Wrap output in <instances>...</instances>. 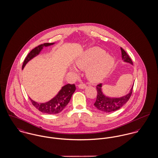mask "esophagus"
<instances>
[{"label":"esophagus","instance_id":"1","mask_svg":"<svg viewBox=\"0 0 158 158\" xmlns=\"http://www.w3.org/2000/svg\"><path fill=\"white\" fill-rule=\"evenodd\" d=\"M78 86H79V88H81V89H84L85 88H86V86L85 84H79Z\"/></svg>","mask_w":158,"mask_h":158}]
</instances>
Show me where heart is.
Returning <instances> with one entry per match:
<instances>
[{
	"label": "heart",
	"instance_id": "b5f03b06",
	"mask_svg": "<svg viewBox=\"0 0 158 158\" xmlns=\"http://www.w3.org/2000/svg\"><path fill=\"white\" fill-rule=\"evenodd\" d=\"M114 61L106 55V52L100 48L94 47L88 50L76 61L77 67L86 70V76L93 83L102 81L113 67ZM73 71L76 72L75 69Z\"/></svg>",
	"mask_w": 158,
	"mask_h": 158
}]
</instances>
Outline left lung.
<instances>
[{"label":"left lung","instance_id":"obj_1","mask_svg":"<svg viewBox=\"0 0 158 158\" xmlns=\"http://www.w3.org/2000/svg\"><path fill=\"white\" fill-rule=\"evenodd\" d=\"M121 50L122 59L124 61L133 64L132 61L131 60L129 56L127 54V53L124 51V50L121 48ZM133 88L134 85L132 86L129 93L123 97L120 98H109L105 96L103 94L102 91V84H99L96 86L97 91V98L95 103H94V105L97 109L104 112L108 113L115 111L121 108L129 100V99L132 95Z\"/></svg>","mask_w":158,"mask_h":158}]
</instances>
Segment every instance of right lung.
Returning a JSON list of instances; mask_svg holds the SVG:
<instances>
[{
  "label": "right lung",
  "instance_id": "add662e5",
  "mask_svg": "<svg viewBox=\"0 0 158 158\" xmlns=\"http://www.w3.org/2000/svg\"><path fill=\"white\" fill-rule=\"evenodd\" d=\"M54 43H44L40 44L35 48L32 49L27 55L23 62L22 65V69L24 68L25 65L28 61H30L34 57L36 56L39 54L40 51L43 48V47H47ZM76 90V86L74 84H67L62 86V89L60 91L58 94L50 101L46 103H37L32 100L31 98L30 100L32 105L38 109L40 111L43 113L48 114H58L61 112L65 107L70 102L71 97L72 96L74 92Z\"/></svg>",
  "mask_w": 158,
  "mask_h": 158
}]
</instances>
